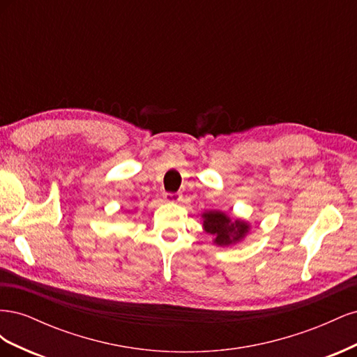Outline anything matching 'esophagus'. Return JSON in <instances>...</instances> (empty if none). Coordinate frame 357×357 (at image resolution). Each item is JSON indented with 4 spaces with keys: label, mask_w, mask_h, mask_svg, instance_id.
<instances>
[{
    "label": "esophagus",
    "mask_w": 357,
    "mask_h": 357,
    "mask_svg": "<svg viewBox=\"0 0 357 357\" xmlns=\"http://www.w3.org/2000/svg\"><path fill=\"white\" fill-rule=\"evenodd\" d=\"M181 199L180 193H165V201L168 202H178Z\"/></svg>",
    "instance_id": "1"
}]
</instances>
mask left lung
<instances>
[{"instance_id": "obj_1", "label": "left lung", "mask_w": 357, "mask_h": 357, "mask_svg": "<svg viewBox=\"0 0 357 357\" xmlns=\"http://www.w3.org/2000/svg\"><path fill=\"white\" fill-rule=\"evenodd\" d=\"M204 231L214 235V244L231 245L241 241L250 229V225L243 220H231L222 211H205L202 214Z\"/></svg>"}]
</instances>
